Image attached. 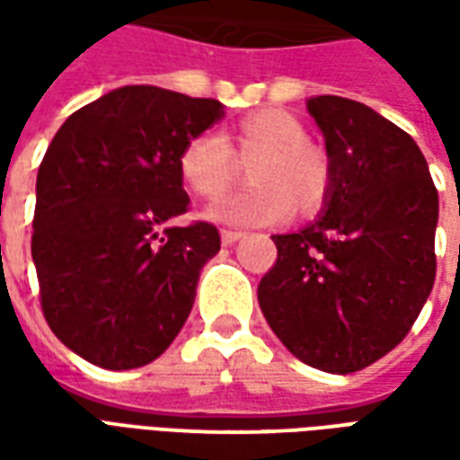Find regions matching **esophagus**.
<instances>
[{
	"label": "esophagus",
	"instance_id": "obj_1",
	"mask_svg": "<svg viewBox=\"0 0 460 460\" xmlns=\"http://www.w3.org/2000/svg\"><path fill=\"white\" fill-rule=\"evenodd\" d=\"M239 239H243V234H241V231H229V229L221 231V243H224V246H231V243H236Z\"/></svg>",
	"mask_w": 460,
	"mask_h": 460
}]
</instances>
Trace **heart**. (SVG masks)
I'll return each mask as SVG.
<instances>
[{
    "mask_svg": "<svg viewBox=\"0 0 460 460\" xmlns=\"http://www.w3.org/2000/svg\"><path fill=\"white\" fill-rule=\"evenodd\" d=\"M236 159L251 162L246 174L253 184L211 207L209 217L221 224L269 226L286 219L293 204L303 214H313L328 197V160L310 145L305 128L290 113L249 115L234 128L231 145L214 132L194 135L180 155V174L194 194L217 199L239 180Z\"/></svg>",
    "mask_w": 460,
    "mask_h": 460,
    "instance_id": "1",
    "label": "heart"
}]
</instances>
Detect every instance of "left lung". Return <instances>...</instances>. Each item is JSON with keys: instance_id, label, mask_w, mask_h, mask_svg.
Wrapping results in <instances>:
<instances>
[{"instance_id": "1", "label": "left lung", "mask_w": 460, "mask_h": 460, "mask_svg": "<svg viewBox=\"0 0 460 460\" xmlns=\"http://www.w3.org/2000/svg\"><path fill=\"white\" fill-rule=\"evenodd\" d=\"M305 105L325 137L330 190L308 226L270 236L279 261L259 305L300 362L349 375L406 338L434 288L438 194L411 135L369 105Z\"/></svg>"}]
</instances>
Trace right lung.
<instances>
[{
	"label": "right lung",
	"instance_id": "obj_1",
	"mask_svg": "<svg viewBox=\"0 0 460 460\" xmlns=\"http://www.w3.org/2000/svg\"><path fill=\"white\" fill-rule=\"evenodd\" d=\"M224 118L214 98L122 85L58 128L36 174L34 259L54 335L103 369L150 365L187 323L219 231L170 226L190 207L184 145Z\"/></svg>",
	"mask_w": 460,
	"mask_h": 460
}]
</instances>
